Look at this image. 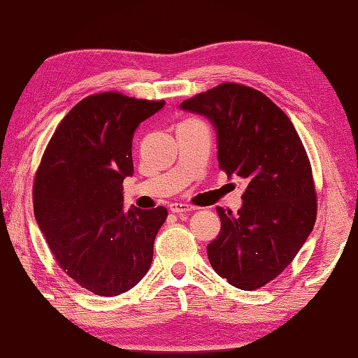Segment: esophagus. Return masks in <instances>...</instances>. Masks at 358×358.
<instances>
[{"instance_id": "1", "label": "esophagus", "mask_w": 358, "mask_h": 358, "mask_svg": "<svg viewBox=\"0 0 358 358\" xmlns=\"http://www.w3.org/2000/svg\"><path fill=\"white\" fill-rule=\"evenodd\" d=\"M196 208L194 207H191V205H187V203H172L171 205V211L172 213H175V215H178V213H191V211H194Z\"/></svg>"}]
</instances>
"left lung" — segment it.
Wrapping results in <instances>:
<instances>
[{"label":"left lung","instance_id":"obj_1","mask_svg":"<svg viewBox=\"0 0 358 358\" xmlns=\"http://www.w3.org/2000/svg\"><path fill=\"white\" fill-rule=\"evenodd\" d=\"M208 118L216 131L217 162L227 177L248 180L237 211L217 207L221 232L207 246L213 270L241 290L281 273L316 222V191L292 121L257 90L222 83L180 104Z\"/></svg>","mask_w":358,"mask_h":358}]
</instances>
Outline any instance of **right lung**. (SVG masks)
I'll list each match as a JSON object with an SVG mask.
<instances>
[{
  "label": "right lung",
  "mask_w": 358,
  "mask_h": 358,
  "mask_svg": "<svg viewBox=\"0 0 358 358\" xmlns=\"http://www.w3.org/2000/svg\"><path fill=\"white\" fill-rule=\"evenodd\" d=\"M164 101L99 93L66 115L34 180V216L64 273L90 292L115 296L147 275L167 217L157 207L123 208L132 137Z\"/></svg>",
  "instance_id": "add662e5"
}]
</instances>
